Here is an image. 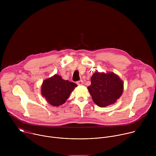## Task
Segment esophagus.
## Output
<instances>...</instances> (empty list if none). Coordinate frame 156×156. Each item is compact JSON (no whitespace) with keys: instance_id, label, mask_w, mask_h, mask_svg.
<instances>
[{"instance_id":"1","label":"esophagus","mask_w":156,"mask_h":156,"mask_svg":"<svg viewBox=\"0 0 156 156\" xmlns=\"http://www.w3.org/2000/svg\"><path fill=\"white\" fill-rule=\"evenodd\" d=\"M76 83H77L78 85H82V84H83V80H80V81H77Z\"/></svg>"}]
</instances>
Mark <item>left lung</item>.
I'll return each mask as SVG.
<instances>
[{"label":"left lung","mask_w":156,"mask_h":156,"mask_svg":"<svg viewBox=\"0 0 156 156\" xmlns=\"http://www.w3.org/2000/svg\"><path fill=\"white\" fill-rule=\"evenodd\" d=\"M87 87L94 102L100 107L115 103L123 91V82L114 72H96Z\"/></svg>","instance_id":"obj_1"}]
</instances>
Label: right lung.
Masks as SVG:
<instances>
[{
  "instance_id": "add662e5",
  "label": "right lung",
  "mask_w": 156,
  "mask_h": 156,
  "mask_svg": "<svg viewBox=\"0 0 156 156\" xmlns=\"http://www.w3.org/2000/svg\"><path fill=\"white\" fill-rule=\"evenodd\" d=\"M77 84L65 80L58 75L44 80L41 86V94L47 102L54 107L64 104Z\"/></svg>"
}]
</instances>
